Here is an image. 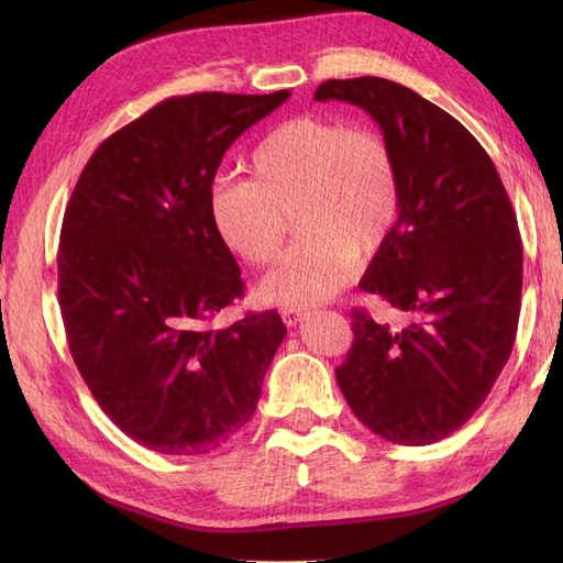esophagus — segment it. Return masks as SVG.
I'll use <instances>...</instances> for the list:
<instances>
[{
	"mask_svg": "<svg viewBox=\"0 0 563 563\" xmlns=\"http://www.w3.org/2000/svg\"><path fill=\"white\" fill-rule=\"evenodd\" d=\"M308 314L302 308H288V310H282V319L284 323H288V327H296V323L302 321V317Z\"/></svg>",
	"mask_w": 563,
	"mask_h": 563,
	"instance_id": "esophagus-1",
	"label": "esophagus"
}]
</instances>
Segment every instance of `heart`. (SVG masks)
Masks as SVG:
<instances>
[{
    "label": "heart",
    "instance_id": "heart-1",
    "mask_svg": "<svg viewBox=\"0 0 563 563\" xmlns=\"http://www.w3.org/2000/svg\"><path fill=\"white\" fill-rule=\"evenodd\" d=\"M251 178L211 190L223 244L251 265L277 258L294 211L300 234L261 284L279 305L329 300L347 282L354 249L376 251L399 213V168L380 133L300 117L272 129L251 152Z\"/></svg>",
    "mask_w": 563,
    "mask_h": 563
}]
</instances>
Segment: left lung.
I'll use <instances>...</instances> for the list:
<instances>
[{"label": "left lung", "instance_id": "8db88e82", "mask_svg": "<svg viewBox=\"0 0 563 563\" xmlns=\"http://www.w3.org/2000/svg\"><path fill=\"white\" fill-rule=\"evenodd\" d=\"M383 129L399 168V213L362 279L404 327L354 310L340 389L371 432L404 446L453 434L484 404L512 352L521 308V236L505 185L455 117L383 77L329 79Z\"/></svg>", "mask_w": 563, "mask_h": 563}]
</instances>
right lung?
<instances>
[{"mask_svg":"<svg viewBox=\"0 0 563 563\" xmlns=\"http://www.w3.org/2000/svg\"><path fill=\"white\" fill-rule=\"evenodd\" d=\"M288 96L162 100L98 145L65 209L67 345L106 416L150 451L228 444L258 406L286 335L275 310L213 327L244 282L213 228L211 187L228 147Z\"/></svg>","mask_w":563,"mask_h":563,"instance_id":"add662e5","label":"right lung"}]
</instances>
